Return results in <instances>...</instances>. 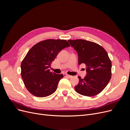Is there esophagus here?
Returning <instances> with one entry per match:
<instances>
[{
    "instance_id": "1",
    "label": "esophagus",
    "mask_w": 130,
    "mask_h": 130,
    "mask_svg": "<svg viewBox=\"0 0 130 130\" xmlns=\"http://www.w3.org/2000/svg\"><path fill=\"white\" fill-rule=\"evenodd\" d=\"M64 76L65 77H69V78H71L72 77V76L71 75H68L67 74H64Z\"/></svg>"
}]
</instances>
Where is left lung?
<instances>
[{
  "mask_svg": "<svg viewBox=\"0 0 130 130\" xmlns=\"http://www.w3.org/2000/svg\"><path fill=\"white\" fill-rule=\"evenodd\" d=\"M75 50L78 64L86 65L87 75L83 79L78 76L79 83L75 87L78 94L93 96L100 93L111 78V60L103 47L94 42L84 39L68 40Z\"/></svg>",
  "mask_w": 130,
  "mask_h": 130,
  "instance_id": "1",
  "label": "left lung"
}]
</instances>
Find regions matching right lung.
<instances>
[{
	"label": "right lung",
	"mask_w": 130,
	"mask_h": 130,
	"mask_svg": "<svg viewBox=\"0 0 130 130\" xmlns=\"http://www.w3.org/2000/svg\"><path fill=\"white\" fill-rule=\"evenodd\" d=\"M70 45L64 39H46L34 45L21 64L24 85L32 95L38 98L49 96L56 91L63 74L48 69L59 52Z\"/></svg>",
	"instance_id": "right-lung-1"
}]
</instances>
